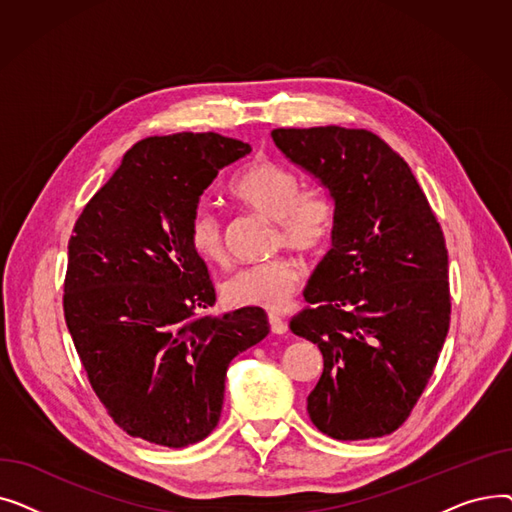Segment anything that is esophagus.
I'll return each mask as SVG.
<instances>
[{
    "label": "esophagus",
    "mask_w": 512,
    "mask_h": 512,
    "mask_svg": "<svg viewBox=\"0 0 512 512\" xmlns=\"http://www.w3.org/2000/svg\"><path fill=\"white\" fill-rule=\"evenodd\" d=\"M267 319H270V328H272V332L274 334H286L288 332V326H286V321H284V317L280 315V313H270V315H267Z\"/></svg>",
    "instance_id": "esophagus-1"
}]
</instances>
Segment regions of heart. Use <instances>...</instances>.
I'll return each instance as SVG.
<instances>
[{"mask_svg": "<svg viewBox=\"0 0 512 512\" xmlns=\"http://www.w3.org/2000/svg\"><path fill=\"white\" fill-rule=\"evenodd\" d=\"M228 193L245 207L276 222L274 245L303 255L324 251L334 234L336 207L324 186L301 188L299 176L272 159H253L230 180ZM188 245L205 263H224L226 245L218 215L197 207L186 224ZM301 280V265L292 257H276L242 267L224 286L222 297L232 307L280 309Z\"/></svg>", "mask_w": 512, "mask_h": 512, "instance_id": "obj_1", "label": "heart"}]
</instances>
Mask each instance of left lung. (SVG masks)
<instances>
[{"label": "left lung", "instance_id": "8db88e82", "mask_svg": "<svg viewBox=\"0 0 512 512\" xmlns=\"http://www.w3.org/2000/svg\"><path fill=\"white\" fill-rule=\"evenodd\" d=\"M272 139L336 205L332 249L290 319L324 355L309 417L334 440L388 436L415 409L450 328L444 232L407 161L371 130L276 128Z\"/></svg>", "mask_w": 512, "mask_h": 512}]
</instances>
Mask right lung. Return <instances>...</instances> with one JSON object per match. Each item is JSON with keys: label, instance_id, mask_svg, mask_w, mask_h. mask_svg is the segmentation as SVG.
I'll list each match as a JSON object with an SVG mask.
<instances>
[{"label": "right lung", "instance_id": "1", "mask_svg": "<svg viewBox=\"0 0 512 512\" xmlns=\"http://www.w3.org/2000/svg\"><path fill=\"white\" fill-rule=\"evenodd\" d=\"M249 151L215 132L143 139L74 224L66 326L93 392L132 438L168 448L207 438L230 361L270 332L261 307L205 313L215 288L186 238L205 188Z\"/></svg>", "mask_w": 512, "mask_h": 512}]
</instances>
